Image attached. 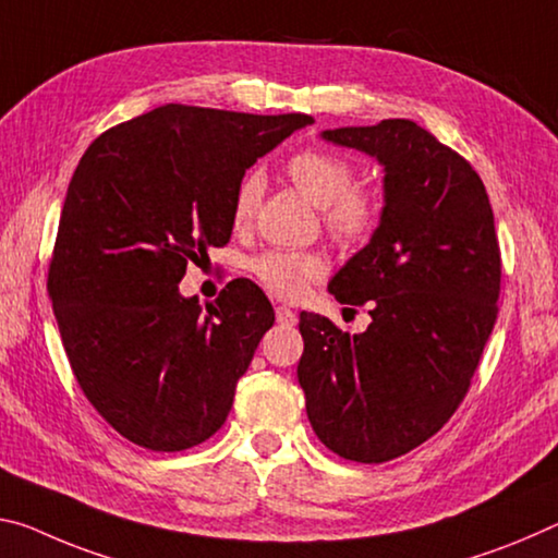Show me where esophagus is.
<instances>
[{"mask_svg":"<svg viewBox=\"0 0 558 558\" xmlns=\"http://www.w3.org/2000/svg\"><path fill=\"white\" fill-rule=\"evenodd\" d=\"M276 317H278L280 325H295V320H298V315L290 311V307H286V305L276 307Z\"/></svg>","mask_w":558,"mask_h":558,"instance_id":"34e87169","label":"esophagus"}]
</instances>
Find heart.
Wrapping results in <instances>:
<instances>
[{"instance_id": "b5f03b06", "label": "heart", "mask_w": 558, "mask_h": 558, "mask_svg": "<svg viewBox=\"0 0 558 558\" xmlns=\"http://www.w3.org/2000/svg\"><path fill=\"white\" fill-rule=\"evenodd\" d=\"M288 175L295 189L323 208L327 233L344 247H355L375 233L379 223V198L373 191L352 189L355 171L338 154L325 148H305L288 161ZM263 196L260 173H247L238 183L233 198V223L247 226ZM251 272L260 286L282 300H298L307 286L325 272V263L315 253L268 251L251 260Z\"/></svg>"}]
</instances>
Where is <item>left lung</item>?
<instances>
[{"label": "left lung", "mask_w": 558, "mask_h": 558, "mask_svg": "<svg viewBox=\"0 0 558 558\" xmlns=\"http://www.w3.org/2000/svg\"><path fill=\"white\" fill-rule=\"evenodd\" d=\"M383 166V210L369 243L327 290L369 303L365 332L300 313L298 383L317 439L379 464L420 447L470 390L497 323L499 243L474 168L410 119L320 134Z\"/></svg>", "instance_id": "8db88e82"}]
</instances>
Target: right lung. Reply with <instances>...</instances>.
<instances>
[{"label": "right lung", "instance_id": "add662e5", "mask_svg": "<svg viewBox=\"0 0 558 558\" xmlns=\"http://www.w3.org/2000/svg\"><path fill=\"white\" fill-rule=\"evenodd\" d=\"M311 123L166 104L109 129L78 161L49 298L86 400L134 445L181 452L223 427L276 313L251 280L206 307L179 282L231 238L245 168Z\"/></svg>", "mask_w": 558, "mask_h": 558}]
</instances>
